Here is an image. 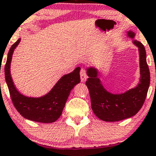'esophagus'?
I'll return each instance as SVG.
<instances>
[{
    "label": "esophagus",
    "instance_id": "esophagus-1",
    "mask_svg": "<svg viewBox=\"0 0 156 156\" xmlns=\"http://www.w3.org/2000/svg\"><path fill=\"white\" fill-rule=\"evenodd\" d=\"M80 78H81V81L82 82H85L87 79V72L86 70L84 69H82L80 71Z\"/></svg>",
    "mask_w": 156,
    "mask_h": 156
}]
</instances>
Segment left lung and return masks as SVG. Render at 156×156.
Segmentation results:
<instances>
[{
  "mask_svg": "<svg viewBox=\"0 0 156 156\" xmlns=\"http://www.w3.org/2000/svg\"><path fill=\"white\" fill-rule=\"evenodd\" d=\"M127 34L138 48L140 56V82L135 87L121 94H113L102 85L96 68L90 66L87 69L89 78L86 85L90 91L92 109L99 119L105 122H117L136 115L144 104L150 86L151 76L144 46L135 39V34L133 31Z\"/></svg>",
  "mask_w": 156,
  "mask_h": 156,
  "instance_id": "8db88e82",
  "label": "left lung"
}]
</instances>
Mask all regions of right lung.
<instances>
[{
    "label": "right lung",
    "instance_id": "obj_1",
    "mask_svg": "<svg viewBox=\"0 0 156 156\" xmlns=\"http://www.w3.org/2000/svg\"><path fill=\"white\" fill-rule=\"evenodd\" d=\"M20 41L21 38L10 48L5 65V82L13 104L18 112L27 120L43 123L55 122L62 115L71 91L80 82V67H76L71 73L62 76L45 95L39 98L23 95L16 89L11 74L12 56Z\"/></svg>",
    "mask_w": 156,
    "mask_h": 156
}]
</instances>
